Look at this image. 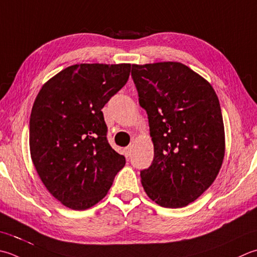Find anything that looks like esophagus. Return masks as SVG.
I'll use <instances>...</instances> for the list:
<instances>
[{
    "instance_id": "obj_1",
    "label": "esophagus",
    "mask_w": 257,
    "mask_h": 257,
    "mask_svg": "<svg viewBox=\"0 0 257 257\" xmlns=\"http://www.w3.org/2000/svg\"><path fill=\"white\" fill-rule=\"evenodd\" d=\"M132 149H133L132 146H128V147L124 148V155H125V157H129L130 154H132Z\"/></svg>"
}]
</instances>
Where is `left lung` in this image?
<instances>
[{
	"label": "left lung",
	"instance_id": "1",
	"mask_svg": "<svg viewBox=\"0 0 257 257\" xmlns=\"http://www.w3.org/2000/svg\"><path fill=\"white\" fill-rule=\"evenodd\" d=\"M132 77L154 143L153 163L140 172L145 192L163 207H185L222 167L225 133L217 94L179 62L133 64Z\"/></svg>",
	"mask_w": 257,
	"mask_h": 257
}]
</instances>
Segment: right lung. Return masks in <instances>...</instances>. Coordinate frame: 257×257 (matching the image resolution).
<instances>
[{
    "label": "right lung",
    "instance_id": "1",
    "mask_svg": "<svg viewBox=\"0 0 257 257\" xmlns=\"http://www.w3.org/2000/svg\"><path fill=\"white\" fill-rule=\"evenodd\" d=\"M132 64L81 63L43 84L30 117V152L43 185L67 207L84 210L111 187L125 158L107 140L101 109L127 83Z\"/></svg>",
    "mask_w": 257,
    "mask_h": 257
}]
</instances>
